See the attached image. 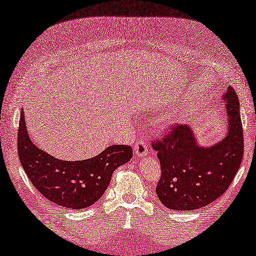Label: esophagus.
Returning <instances> with one entry per match:
<instances>
[{
	"instance_id": "obj_1",
	"label": "esophagus",
	"mask_w": 256,
	"mask_h": 256,
	"mask_svg": "<svg viewBox=\"0 0 256 256\" xmlns=\"http://www.w3.org/2000/svg\"><path fill=\"white\" fill-rule=\"evenodd\" d=\"M134 152H135L137 158H144L148 153V145L142 140H140L136 142L135 147H134Z\"/></svg>"
}]
</instances>
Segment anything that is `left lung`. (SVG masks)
<instances>
[{
    "label": "left lung",
    "instance_id": "1",
    "mask_svg": "<svg viewBox=\"0 0 256 256\" xmlns=\"http://www.w3.org/2000/svg\"><path fill=\"white\" fill-rule=\"evenodd\" d=\"M227 135L217 144L200 146L189 124H178L162 140H154L160 178L156 194L172 210L202 208L225 194L240 166L244 138L240 100L232 86L224 94Z\"/></svg>",
    "mask_w": 256,
    "mask_h": 256
}]
</instances>
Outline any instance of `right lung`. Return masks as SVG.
Here are the masks:
<instances>
[{
    "instance_id": "obj_1",
    "label": "right lung",
    "mask_w": 256,
    "mask_h": 256,
    "mask_svg": "<svg viewBox=\"0 0 256 256\" xmlns=\"http://www.w3.org/2000/svg\"><path fill=\"white\" fill-rule=\"evenodd\" d=\"M18 153L22 168L34 186L52 202L70 209L90 207L101 198L116 168L132 158L130 146L111 145L85 160H62L38 148L28 135L22 111Z\"/></svg>"
}]
</instances>
